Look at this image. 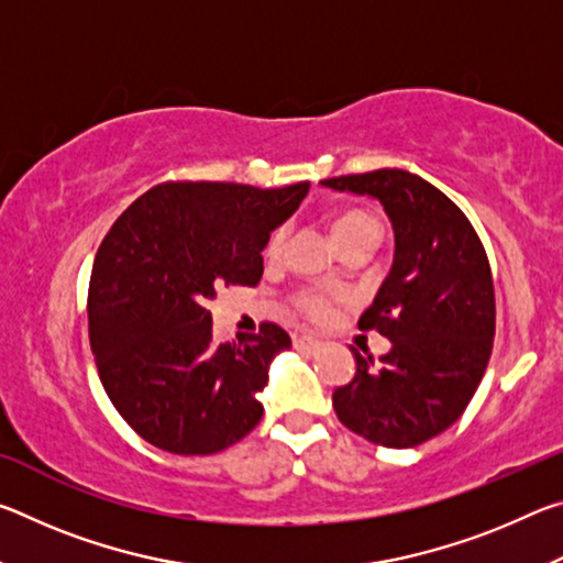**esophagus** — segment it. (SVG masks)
<instances>
[{
	"mask_svg": "<svg viewBox=\"0 0 563 563\" xmlns=\"http://www.w3.org/2000/svg\"><path fill=\"white\" fill-rule=\"evenodd\" d=\"M292 347L312 355V352L320 350V340L312 338V335H305V332H295V335H292Z\"/></svg>",
	"mask_w": 563,
	"mask_h": 563,
	"instance_id": "1",
	"label": "esophagus"
}]
</instances>
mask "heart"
<instances>
[{
	"mask_svg": "<svg viewBox=\"0 0 563 563\" xmlns=\"http://www.w3.org/2000/svg\"><path fill=\"white\" fill-rule=\"evenodd\" d=\"M330 231H332V238H335V243L342 245L345 241H350V238H355L357 233L379 231V223L373 213L362 211V208H347V211H340L332 216ZM285 238H288L285 225L275 228L268 238V243H265V255H268V258H280V253L285 247ZM290 302H292V308L300 312V316L312 318V320H322L330 312V300L325 298V295L312 290V288L295 290Z\"/></svg>",
	"mask_w": 563,
	"mask_h": 563,
	"instance_id": "heart-1",
	"label": "heart"
}]
</instances>
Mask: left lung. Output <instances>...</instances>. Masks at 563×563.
Instances as JSON below:
<instances>
[{
    "label": "left lung",
    "instance_id": "obj_1",
    "mask_svg": "<svg viewBox=\"0 0 563 563\" xmlns=\"http://www.w3.org/2000/svg\"><path fill=\"white\" fill-rule=\"evenodd\" d=\"M322 186L373 196L395 228V263L360 330L393 347L332 393L338 419L389 450H407L452 427L492 357L497 302L487 251L470 218L440 188L402 168L325 178Z\"/></svg>",
    "mask_w": 563,
    "mask_h": 563
}]
</instances>
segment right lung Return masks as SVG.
I'll return each instance as SVG.
<instances>
[{"mask_svg": "<svg viewBox=\"0 0 563 563\" xmlns=\"http://www.w3.org/2000/svg\"><path fill=\"white\" fill-rule=\"evenodd\" d=\"M310 184L255 188L166 180L103 238L89 280V342L101 385L126 424L170 454H213L261 422L268 362L290 338L275 322L213 338L208 300L255 285L263 247Z\"/></svg>", "mask_w": 563, "mask_h": 563, "instance_id": "add662e5", "label": "right lung"}]
</instances>
